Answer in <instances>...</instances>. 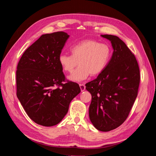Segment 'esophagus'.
I'll list each match as a JSON object with an SVG mask.
<instances>
[{
    "label": "esophagus",
    "mask_w": 156,
    "mask_h": 156,
    "mask_svg": "<svg viewBox=\"0 0 156 156\" xmlns=\"http://www.w3.org/2000/svg\"><path fill=\"white\" fill-rule=\"evenodd\" d=\"M79 87H80V88H81V92H83L86 88V87L84 84H79Z\"/></svg>",
    "instance_id": "1"
}]
</instances>
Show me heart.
Here are the masks:
<instances>
[{
  "instance_id": "obj_1",
  "label": "heart",
  "mask_w": 156,
  "mask_h": 156,
  "mask_svg": "<svg viewBox=\"0 0 156 156\" xmlns=\"http://www.w3.org/2000/svg\"><path fill=\"white\" fill-rule=\"evenodd\" d=\"M72 55L62 53L58 56L61 68L66 73H72L69 77L73 81H81L90 75L97 76L107 66L112 55L111 47L95 40H84L73 45L70 49Z\"/></svg>"
}]
</instances>
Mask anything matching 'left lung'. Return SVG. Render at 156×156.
Wrapping results in <instances>:
<instances>
[{"label":"left lung","instance_id":"1","mask_svg":"<svg viewBox=\"0 0 156 156\" xmlns=\"http://www.w3.org/2000/svg\"><path fill=\"white\" fill-rule=\"evenodd\" d=\"M113 53L107 66L94 81L86 84L92 95L90 120L101 131L115 129L124 123L137 96L140 70L133 53L119 37L105 34Z\"/></svg>","mask_w":156,"mask_h":156}]
</instances>
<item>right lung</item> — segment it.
I'll list each match as a JSON object with an SVG mask.
<instances>
[{
  "instance_id": "add662e5",
  "label": "right lung",
  "mask_w": 156,
  "mask_h": 156,
  "mask_svg": "<svg viewBox=\"0 0 156 156\" xmlns=\"http://www.w3.org/2000/svg\"><path fill=\"white\" fill-rule=\"evenodd\" d=\"M67 33L43 34L23 54L16 71L17 96L27 115L36 124L53 126L67 114L69 103L81 92L66 81L58 56Z\"/></svg>"
}]
</instances>
